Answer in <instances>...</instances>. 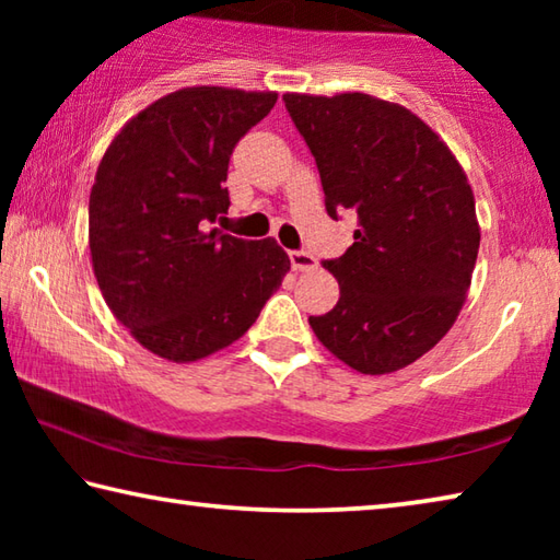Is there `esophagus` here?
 <instances>
[{"label":"esophagus","instance_id":"1","mask_svg":"<svg viewBox=\"0 0 560 560\" xmlns=\"http://www.w3.org/2000/svg\"><path fill=\"white\" fill-rule=\"evenodd\" d=\"M289 259H291V267L296 271H314L318 267L316 257L308 252H289Z\"/></svg>","mask_w":560,"mask_h":560}]
</instances>
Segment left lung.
Here are the masks:
<instances>
[{"instance_id":"8db88e82","label":"left lung","mask_w":560,"mask_h":560,"mask_svg":"<svg viewBox=\"0 0 560 560\" xmlns=\"http://www.w3.org/2000/svg\"><path fill=\"white\" fill-rule=\"evenodd\" d=\"M283 103L316 158L328 214H358L353 246L324 261L340 299L308 324L353 371H400L447 336L467 301L481 236L469 179L400 103L368 93H283Z\"/></svg>"}]
</instances>
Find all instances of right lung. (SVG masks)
<instances>
[{
	"instance_id": "1",
	"label": "right lung",
	"mask_w": 560,
	"mask_h": 560,
	"mask_svg": "<svg viewBox=\"0 0 560 560\" xmlns=\"http://www.w3.org/2000/svg\"><path fill=\"white\" fill-rule=\"evenodd\" d=\"M277 91L189 86L132 116L101 158L89 200L93 273L140 346L192 363L240 340L291 269L271 240L212 224L230 210L226 167Z\"/></svg>"
}]
</instances>
